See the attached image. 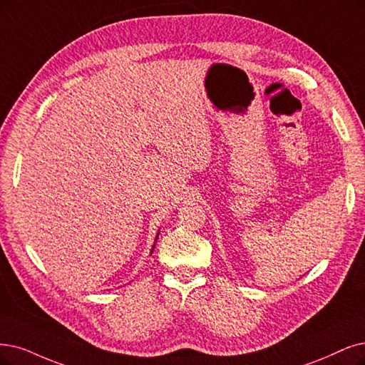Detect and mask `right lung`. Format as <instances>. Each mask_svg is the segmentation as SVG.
I'll list each match as a JSON object with an SVG mask.
<instances>
[{"instance_id":"add662e5","label":"right lung","mask_w":365,"mask_h":365,"mask_svg":"<svg viewBox=\"0 0 365 365\" xmlns=\"http://www.w3.org/2000/svg\"><path fill=\"white\" fill-rule=\"evenodd\" d=\"M158 237H159V232H158V235H156V237H155V242H156V240H158ZM155 245H156V244H153V247H152V251H150V255H152V252H153V250H155Z\"/></svg>"}]
</instances>
